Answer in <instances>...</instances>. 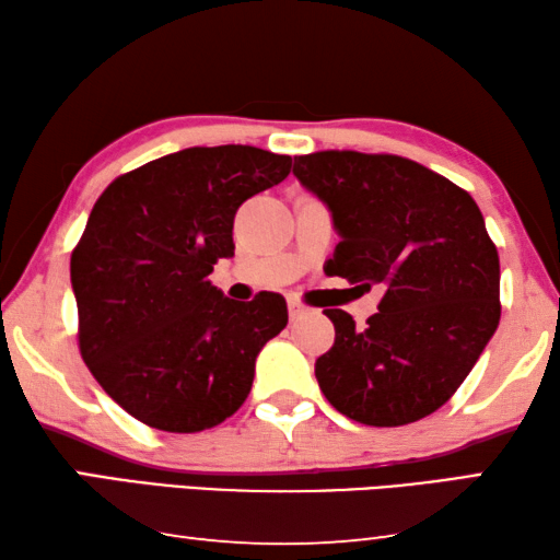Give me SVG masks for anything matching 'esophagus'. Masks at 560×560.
<instances>
[{
    "label": "esophagus",
    "mask_w": 560,
    "mask_h": 560,
    "mask_svg": "<svg viewBox=\"0 0 560 560\" xmlns=\"http://www.w3.org/2000/svg\"><path fill=\"white\" fill-rule=\"evenodd\" d=\"M308 313H311V308L303 306L301 301H289V315H291V320H299V318H303V315H308Z\"/></svg>",
    "instance_id": "esophagus-1"
}]
</instances>
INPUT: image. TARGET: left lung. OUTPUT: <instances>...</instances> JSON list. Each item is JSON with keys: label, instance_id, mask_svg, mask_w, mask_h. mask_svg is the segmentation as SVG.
Segmentation results:
<instances>
[{"label": "left lung", "instance_id": "obj_1", "mask_svg": "<svg viewBox=\"0 0 560 560\" xmlns=\"http://www.w3.org/2000/svg\"><path fill=\"white\" fill-rule=\"evenodd\" d=\"M293 176L332 212L330 277L380 287L364 328L325 308L332 348L315 380L348 419L392 429L451 399L500 325V257L467 190L394 154L315 151Z\"/></svg>", "mask_w": 560, "mask_h": 560}]
</instances>
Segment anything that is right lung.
<instances>
[{"label":"right lung","mask_w":560,"mask_h":560,"mask_svg":"<svg viewBox=\"0 0 560 560\" xmlns=\"http://www.w3.org/2000/svg\"><path fill=\"white\" fill-rule=\"evenodd\" d=\"M289 171L291 156L257 147H190L97 198L70 254L78 345L137 421L198 433L245 404L259 350L287 328V301L269 291L232 301L208 277L235 254L237 208Z\"/></svg>","instance_id":"1"}]
</instances>
